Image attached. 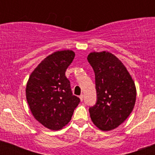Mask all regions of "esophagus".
<instances>
[{
	"instance_id": "1",
	"label": "esophagus",
	"mask_w": 155,
	"mask_h": 155,
	"mask_svg": "<svg viewBox=\"0 0 155 155\" xmlns=\"http://www.w3.org/2000/svg\"><path fill=\"white\" fill-rule=\"evenodd\" d=\"M79 98H80V100L81 101H83V99H84V95L83 94H81L80 96H79Z\"/></svg>"
}]
</instances>
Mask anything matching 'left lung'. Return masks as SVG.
Segmentation results:
<instances>
[{"label":"left lung","mask_w":155,"mask_h":155,"mask_svg":"<svg viewBox=\"0 0 155 155\" xmlns=\"http://www.w3.org/2000/svg\"><path fill=\"white\" fill-rule=\"evenodd\" d=\"M87 59L94 70L97 91L96 105L89 109L91 121L101 130H112L132 113L137 96L135 83L113 53L92 52Z\"/></svg>","instance_id":"1"}]
</instances>
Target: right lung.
I'll return each mask as SVG.
<instances>
[{"label": "right lung", "instance_id": "obj_1", "mask_svg": "<svg viewBox=\"0 0 155 155\" xmlns=\"http://www.w3.org/2000/svg\"><path fill=\"white\" fill-rule=\"evenodd\" d=\"M75 53L57 51L46 57L30 74L25 94L34 118L52 130L64 128L71 121L80 99L72 94L65 76Z\"/></svg>", "mask_w": 155, "mask_h": 155}]
</instances>
